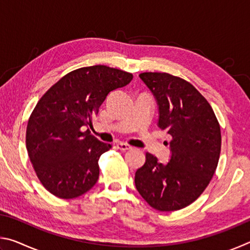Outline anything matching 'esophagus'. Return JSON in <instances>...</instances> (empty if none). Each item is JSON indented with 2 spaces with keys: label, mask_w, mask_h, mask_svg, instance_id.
<instances>
[{
  "label": "esophagus",
  "mask_w": 250,
  "mask_h": 250,
  "mask_svg": "<svg viewBox=\"0 0 250 250\" xmlns=\"http://www.w3.org/2000/svg\"><path fill=\"white\" fill-rule=\"evenodd\" d=\"M117 147L121 151H128V150H131L132 147H131L129 145H126V143H124V142H119L117 143Z\"/></svg>",
  "instance_id": "esophagus-1"
}]
</instances>
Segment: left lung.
<instances>
[{"instance_id":"obj_1","label":"left lung","mask_w":250,"mask_h":250,"mask_svg":"<svg viewBox=\"0 0 250 250\" xmlns=\"http://www.w3.org/2000/svg\"><path fill=\"white\" fill-rule=\"evenodd\" d=\"M139 77L158 104V126L172 140L167 163L146 154V163L135 172V188L155 209L184 208L204 192L214 175L221 153V128L210 104L186 80L167 73H143Z\"/></svg>"}]
</instances>
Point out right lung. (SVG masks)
<instances>
[{
    "label": "right lung",
    "instance_id": "add662e5",
    "mask_svg": "<svg viewBox=\"0 0 250 250\" xmlns=\"http://www.w3.org/2000/svg\"><path fill=\"white\" fill-rule=\"evenodd\" d=\"M133 76L104 65L64 76L37 103L26 129L29 160L44 188L61 198L83 195L99 177L98 161L111 146L89 133L92 118L110 92Z\"/></svg>",
    "mask_w": 250,
    "mask_h": 250
}]
</instances>
